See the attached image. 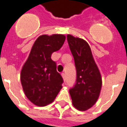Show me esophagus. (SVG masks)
Listing matches in <instances>:
<instances>
[{
	"label": "esophagus",
	"mask_w": 127,
	"mask_h": 127,
	"mask_svg": "<svg viewBox=\"0 0 127 127\" xmlns=\"http://www.w3.org/2000/svg\"><path fill=\"white\" fill-rule=\"evenodd\" d=\"M62 77L63 78V80L65 81V79H66V75H65L64 73H62Z\"/></svg>",
	"instance_id": "1"
}]
</instances>
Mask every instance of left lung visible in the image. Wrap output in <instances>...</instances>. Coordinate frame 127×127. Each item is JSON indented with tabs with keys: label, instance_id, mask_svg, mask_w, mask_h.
Listing matches in <instances>:
<instances>
[{
	"label": "left lung",
	"instance_id": "8db88e82",
	"mask_svg": "<svg viewBox=\"0 0 127 127\" xmlns=\"http://www.w3.org/2000/svg\"><path fill=\"white\" fill-rule=\"evenodd\" d=\"M67 41L77 71L76 83L69 94L73 106L80 111H86L98 98L102 86L101 73L85 40L67 34Z\"/></svg>",
	"mask_w": 127,
	"mask_h": 127
}]
</instances>
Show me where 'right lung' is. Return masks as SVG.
Here are the masks:
<instances>
[{
    "mask_svg": "<svg viewBox=\"0 0 127 127\" xmlns=\"http://www.w3.org/2000/svg\"><path fill=\"white\" fill-rule=\"evenodd\" d=\"M66 36L61 34H43L34 43L21 71L20 80L26 97L34 105L43 107L54 101L63 88V77L51 58L61 49Z\"/></svg>",
    "mask_w": 127,
    "mask_h": 127,
    "instance_id": "1",
    "label": "right lung"
}]
</instances>
